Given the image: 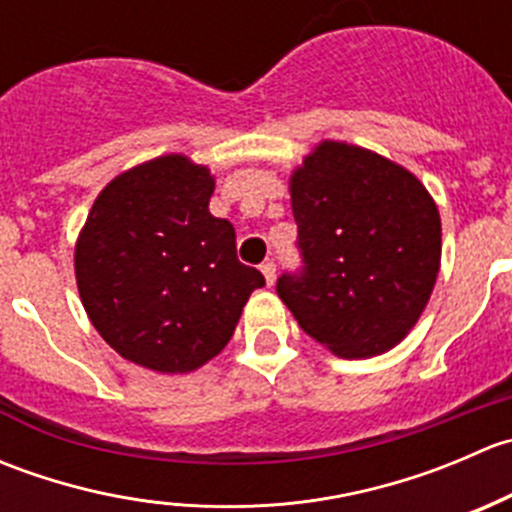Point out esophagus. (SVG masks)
<instances>
[{
    "label": "esophagus",
    "instance_id": "34e87169",
    "mask_svg": "<svg viewBox=\"0 0 512 512\" xmlns=\"http://www.w3.org/2000/svg\"><path fill=\"white\" fill-rule=\"evenodd\" d=\"M260 270H262V275H265V280H267V285H275V270H277V267H275V262H272V260H267V262H262V265H260Z\"/></svg>",
    "mask_w": 512,
    "mask_h": 512
}]
</instances>
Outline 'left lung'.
I'll list each match as a JSON object with an SVG mask.
<instances>
[{"instance_id":"8db88e82","label":"left lung","mask_w":512,"mask_h":512,"mask_svg":"<svg viewBox=\"0 0 512 512\" xmlns=\"http://www.w3.org/2000/svg\"><path fill=\"white\" fill-rule=\"evenodd\" d=\"M302 270L277 280L299 327L344 359L389 352L441 267V215L421 180L366 148L322 141L289 178Z\"/></svg>"}]
</instances>
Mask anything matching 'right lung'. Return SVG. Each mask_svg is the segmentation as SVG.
<instances>
[{
	"label": "right lung",
	"mask_w": 512,
	"mask_h": 512,
	"mask_svg": "<svg viewBox=\"0 0 512 512\" xmlns=\"http://www.w3.org/2000/svg\"><path fill=\"white\" fill-rule=\"evenodd\" d=\"M215 180L170 153L98 193L74 252L76 285L96 332L123 359L188 374L230 342L265 277L237 260L235 227L210 215Z\"/></svg>",
	"instance_id": "obj_1"
}]
</instances>
